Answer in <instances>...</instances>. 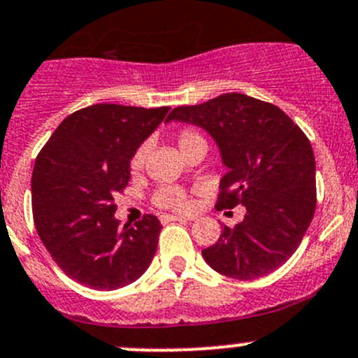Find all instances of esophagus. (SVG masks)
Listing matches in <instances>:
<instances>
[{
  "mask_svg": "<svg viewBox=\"0 0 358 358\" xmlns=\"http://www.w3.org/2000/svg\"><path fill=\"white\" fill-rule=\"evenodd\" d=\"M187 217H178V215H161L162 224H168V222H187Z\"/></svg>",
  "mask_w": 358,
  "mask_h": 358,
  "instance_id": "1",
  "label": "esophagus"
}]
</instances>
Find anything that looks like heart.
Here are the masks:
<instances>
[{
    "mask_svg": "<svg viewBox=\"0 0 358 358\" xmlns=\"http://www.w3.org/2000/svg\"><path fill=\"white\" fill-rule=\"evenodd\" d=\"M197 143H206V141H204V138L201 136V134H197L196 131L183 129L182 133L178 134V147L182 152ZM147 145H141V147L136 148V152H134L133 157H131V169H133V171L143 169L145 161H147ZM154 203L157 204V206L171 208V210H187V206H189L185 192L176 189V187H162V189H159L154 196Z\"/></svg>",
    "mask_w": 358,
    "mask_h": 358,
    "instance_id": "1",
    "label": "heart"
}]
</instances>
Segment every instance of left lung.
Wrapping results in <instances>:
<instances>
[{"label": "left lung", "instance_id": "1", "mask_svg": "<svg viewBox=\"0 0 358 358\" xmlns=\"http://www.w3.org/2000/svg\"><path fill=\"white\" fill-rule=\"evenodd\" d=\"M168 122L206 131L229 169L217 208L243 204L236 227L222 225L203 250L208 266L236 280L269 275L292 257L317 208L315 155L310 140L285 112L246 94H222L203 105L178 106Z\"/></svg>", "mask_w": 358, "mask_h": 358}]
</instances>
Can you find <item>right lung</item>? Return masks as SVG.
I'll use <instances>...</instances> for the list:
<instances>
[{
    "mask_svg": "<svg viewBox=\"0 0 358 358\" xmlns=\"http://www.w3.org/2000/svg\"><path fill=\"white\" fill-rule=\"evenodd\" d=\"M169 106L92 105L66 117L34 162L33 217L62 271L94 290L136 282L150 266L162 225L145 215L134 227L113 215L131 178V157Z\"/></svg>",
    "mask_w": 358,
    "mask_h": 358,
    "instance_id": "add662e5",
    "label": "right lung"
}]
</instances>
